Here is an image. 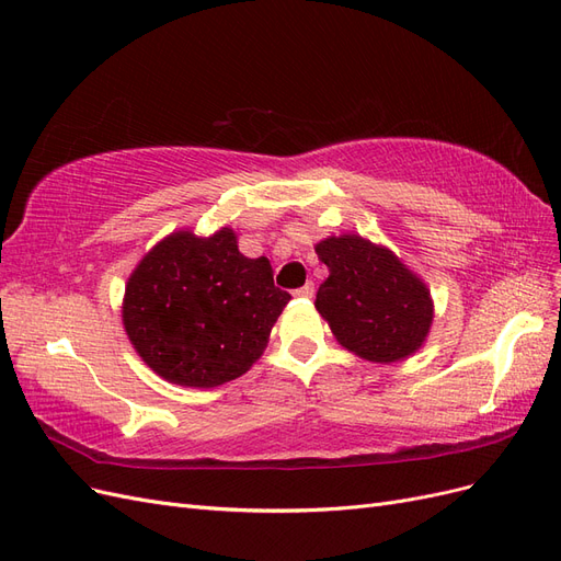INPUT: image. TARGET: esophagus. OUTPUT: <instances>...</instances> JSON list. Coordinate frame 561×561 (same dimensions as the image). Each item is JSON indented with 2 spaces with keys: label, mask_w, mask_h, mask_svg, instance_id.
<instances>
[{
  "label": "esophagus",
  "mask_w": 561,
  "mask_h": 561,
  "mask_svg": "<svg viewBox=\"0 0 561 561\" xmlns=\"http://www.w3.org/2000/svg\"><path fill=\"white\" fill-rule=\"evenodd\" d=\"M313 293H316L313 283H307L304 287H299V290H295V297H299V299H311Z\"/></svg>",
  "instance_id": "esophagus-1"
}]
</instances>
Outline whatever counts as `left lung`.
Here are the masks:
<instances>
[{"mask_svg":"<svg viewBox=\"0 0 561 561\" xmlns=\"http://www.w3.org/2000/svg\"><path fill=\"white\" fill-rule=\"evenodd\" d=\"M316 254L330 271L316 309L339 344L381 365L410 358L423 346L435 316L433 297L393 250L342 233L316 243Z\"/></svg>","mask_w":561,"mask_h":561,"instance_id":"1","label":"left lung"}]
</instances>
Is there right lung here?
<instances>
[{
	"label": "right lung",
	"mask_w": 561,
	"mask_h": 561,
	"mask_svg": "<svg viewBox=\"0 0 561 561\" xmlns=\"http://www.w3.org/2000/svg\"><path fill=\"white\" fill-rule=\"evenodd\" d=\"M287 301L271 262L241 254L233 229H180L133 268L122 320L133 348L161 379L215 388L262 358Z\"/></svg>",
	"instance_id": "1"
}]
</instances>
